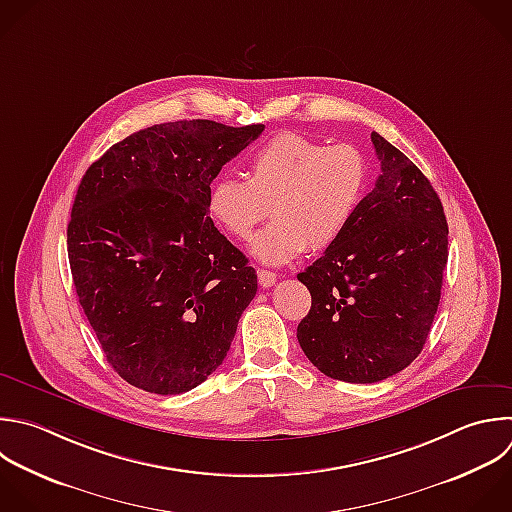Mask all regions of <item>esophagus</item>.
<instances>
[{
    "instance_id": "1",
    "label": "esophagus",
    "mask_w": 512,
    "mask_h": 512,
    "mask_svg": "<svg viewBox=\"0 0 512 512\" xmlns=\"http://www.w3.org/2000/svg\"><path fill=\"white\" fill-rule=\"evenodd\" d=\"M276 280H278V276H276L274 272H270V270H258V282H260L262 288L274 286Z\"/></svg>"
}]
</instances>
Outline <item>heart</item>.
<instances>
[{
	"mask_svg": "<svg viewBox=\"0 0 512 512\" xmlns=\"http://www.w3.org/2000/svg\"><path fill=\"white\" fill-rule=\"evenodd\" d=\"M366 156L348 144L326 146L296 132L262 144L248 160V178L218 176L208 190V216L238 240L250 238L268 214L274 222L258 232L252 254L272 266L286 264L306 248L336 244L368 190Z\"/></svg>",
	"mask_w": 512,
	"mask_h": 512,
	"instance_id": "heart-1",
	"label": "heart"
}]
</instances>
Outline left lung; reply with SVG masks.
<instances>
[{
  "label": "left lung",
  "instance_id": "8db88e82",
  "mask_svg": "<svg viewBox=\"0 0 512 512\" xmlns=\"http://www.w3.org/2000/svg\"><path fill=\"white\" fill-rule=\"evenodd\" d=\"M380 176L344 236L298 280L312 306L298 342L326 376L378 382L422 350L448 260V226L428 178L372 132Z\"/></svg>",
  "mask_w": 512,
  "mask_h": 512
}]
</instances>
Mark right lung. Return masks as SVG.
Listing matches in <instances>:
<instances>
[{
    "label": "right lung",
    "instance_id": "1",
    "mask_svg": "<svg viewBox=\"0 0 512 512\" xmlns=\"http://www.w3.org/2000/svg\"><path fill=\"white\" fill-rule=\"evenodd\" d=\"M262 132L158 124L84 174L68 224L72 278L106 360L132 386L182 394L224 362L258 280L206 200L222 166Z\"/></svg>",
    "mask_w": 512,
    "mask_h": 512
}]
</instances>
